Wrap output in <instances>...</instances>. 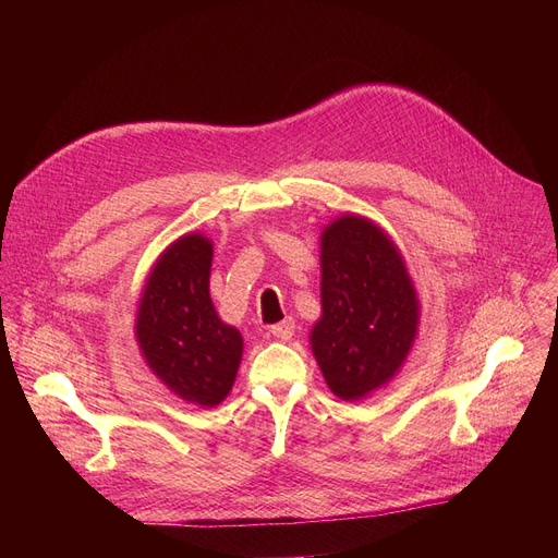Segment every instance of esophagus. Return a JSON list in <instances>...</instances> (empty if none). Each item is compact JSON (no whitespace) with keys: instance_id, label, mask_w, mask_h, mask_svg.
Returning <instances> with one entry per match:
<instances>
[{"instance_id":"1","label":"esophagus","mask_w":558,"mask_h":558,"mask_svg":"<svg viewBox=\"0 0 558 558\" xmlns=\"http://www.w3.org/2000/svg\"><path fill=\"white\" fill-rule=\"evenodd\" d=\"M294 330H296V324H294V318H284L282 324H276V326H271L269 328V332L276 337V339H280V341H289L291 337H294Z\"/></svg>"}]
</instances>
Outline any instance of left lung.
<instances>
[{
  "label": "left lung",
  "instance_id": "8db88e82",
  "mask_svg": "<svg viewBox=\"0 0 558 558\" xmlns=\"http://www.w3.org/2000/svg\"><path fill=\"white\" fill-rule=\"evenodd\" d=\"M421 305L404 259L371 219L343 215L320 234V318L312 353L330 391L362 400L404 364Z\"/></svg>",
  "mask_w": 558,
  "mask_h": 558
}]
</instances>
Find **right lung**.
<instances>
[{
    "label": "right lung",
    "mask_w": 558,
    "mask_h": 558,
    "mask_svg": "<svg viewBox=\"0 0 558 558\" xmlns=\"http://www.w3.org/2000/svg\"><path fill=\"white\" fill-rule=\"evenodd\" d=\"M213 242L201 232L175 240L146 278L135 318L144 362L185 402L219 404L242 362V335L210 299Z\"/></svg>",
    "instance_id": "add662e5"
}]
</instances>
